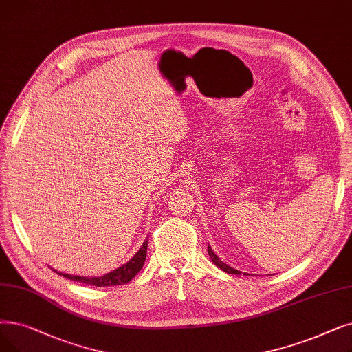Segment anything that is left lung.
I'll return each instance as SVG.
<instances>
[{"label":"left lung","mask_w":352,"mask_h":352,"mask_svg":"<svg viewBox=\"0 0 352 352\" xmlns=\"http://www.w3.org/2000/svg\"><path fill=\"white\" fill-rule=\"evenodd\" d=\"M207 250H208V254H210V257H211V262H212L214 265H216L217 267H220L223 272H226V273H230V274H236V276H237V274H241V272H240V270H237V269H233L232 266H228V265H226L223 261H220V257H219L216 253L212 252V249H211L210 244H208ZM243 274H249V273L244 272Z\"/></svg>","instance_id":"1"}]
</instances>
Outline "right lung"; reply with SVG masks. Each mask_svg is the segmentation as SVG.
<instances>
[{
	"label": "right lung",
	"mask_w": 352,
	"mask_h": 352,
	"mask_svg": "<svg viewBox=\"0 0 352 352\" xmlns=\"http://www.w3.org/2000/svg\"><path fill=\"white\" fill-rule=\"evenodd\" d=\"M146 248H148V240H145L142 243L141 249L133 254L132 258L125 263L119 266L118 269L103 274V276H73V274H66V273H60L57 270H54L60 276H65L66 279H72L76 282H82L86 285H91V286H116V285H125L128 282H131L135 276L136 273H138L144 263H145V258H146Z\"/></svg>",
	"instance_id": "right-lung-1"
}]
</instances>
